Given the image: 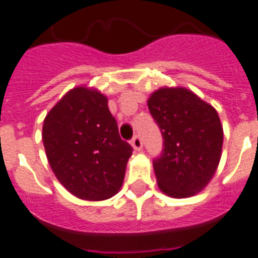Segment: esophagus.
<instances>
[{"label":"esophagus","instance_id":"esophagus-1","mask_svg":"<svg viewBox=\"0 0 258 258\" xmlns=\"http://www.w3.org/2000/svg\"><path fill=\"white\" fill-rule=\"evenodd\" d=\"M131 144H133V147L135 150H140V148L143 147V140H142V138L139 135H135L133 138V140H131Z\"/></svg>","mask_w":258,"mask_h":258}]
</instances>
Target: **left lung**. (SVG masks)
Wrapping results in <instances>:
<instances>
[{"label": "left lung", "mask_w": 258, "mask_h": 258, "mask_svg": "<svg viewBox=\"0 0 258 258\" xmlns=\"http://www.w3.org/2000/svg\"><path fill=\"white\" fill-rule=\"evenodd\" d=\"M163 136L154 159L159 188L171 198L198 194L216 172L223 148V127L216 110L187 89H160L148 99Z\"/></svg>", "instance_id": "8db88e82"}]
</instances>
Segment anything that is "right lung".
Wrapping results in <instances>:
<instances>
[{"instance_id":"right-lung-1","label":"right lung","mask_w":258,"mask_h":258,"mask_svg":"<svg viewBox=\"0 0 258 258\" xmlns=\"http://www.w3.org/2000/svg\"><path fill=\"white\" fill-rule=\"evenodd\" d=\"M42 131L50 167L74 196L104 200L122 187L134 150L119 136L107 98L99 91H69L46 115Z\"/></svg>"}]
</instances>
